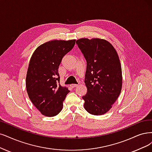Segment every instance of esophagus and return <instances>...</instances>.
Segmentation results:
<instances>
[{"label": "esophagus", "instance_id": "1", "mask_svg": "<svg viewBox=\"0 0 152 152\" xmlns=\"http://www.w3.org/2000/svg\"><path fill=\"white\" fill-rule=\"evenodd\" d=\"M70 86H71L72 88H75V87L77 86L78 85H77V84H71V85Z\"/></svg>", "mask_w": 152, "mask_h": 152}]
</instances>
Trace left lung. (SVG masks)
Instances as JSON below:
<instances>
[{
  "instance_id": "left-lung-1",
  "label": "left lung",
  "mask_w": 152,
  "mask_h": 152,
  "mask_svg": "<svg viewBox=\"0 0 152 152\" xmlns=\"http://www.w3.org/2000/svg\"><path fill=\"white\" fill-rule=\"evenodd\" d=\"M86 60L85 83L88 91L83 96L84 108L94 115L105 114L118 98L122 71L118 54L103 39L81 38L76 41Z\"/></svg>"
}]
</instances>
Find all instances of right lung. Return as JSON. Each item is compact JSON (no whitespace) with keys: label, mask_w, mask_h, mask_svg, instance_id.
<instances>
[{"label":"right lung","mask_w":152,"mask_h":152,"mask_svg":"<svg viewBox=\"0 0 152 152\" xmlns=\"http://www.w3.org/2000/svg\"><path fill=\"white\" fill-rule=\"evenodd\" d=\"M75 41L76 39L46 42L39 46L31 56L26 75V89L32 104L44 116L59 114L70 91L59 84L58 68Z\"/></svg>","instance_id":"add662e5"}]
</instances>
